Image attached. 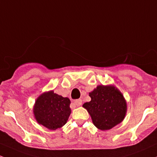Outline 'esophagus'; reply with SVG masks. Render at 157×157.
I'll return each instance as SVG.
<instances>
[{"label": "esophagus", "instance_id": "esophagus-1", "mask_svg": "<svg viewBox=\"0 0 157 157\" xmlns=\"http://www.w3.org/2000/svg\"><path fill=\"white\" fill-rule=\"evenodd\" d=\"M74 105L77 106H80L82 105V100L81 99H77L74 101Z\"/></svg>", "mask_w": 157, "mask_h": 157}]
</instances>
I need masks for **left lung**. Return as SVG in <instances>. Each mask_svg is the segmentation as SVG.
Returning a JSON list of instances; mask_svg holds the SVG:
<instances>
[{"label":"left lung","instance_id":"1","mask_svg":"<svg viewBox=\"0 0 157 157\" xmlns=\"http://www.w3.org/2000/svg\"><path fill=\"white\" fill-rule=\"evenodd\" d=\"M89 95L91 101L84 103L83 107L97 128L108 130L123 121L126 113V101L114 86L98 85Z\"/></svg>","mask_w":157,"mask_h":157}]
</instances>
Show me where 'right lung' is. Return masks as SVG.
<instances>
[{"instance_id": "1", "label": "right lung", "mask_w": 157, "mask_h": 157, "mask_svg": "<svg viewBox=\"0 0 157 157\" xmlns=\"http://www.w3.org/2000/svg\"><path fill=\"white\" fill-rule=\"evenodd\" d=\"M70 104L68 98H64L53 91L44 92L34 104V117L39 124L50 130H56L67 123L71 113Z\"/></svg>"}]
</instances>
